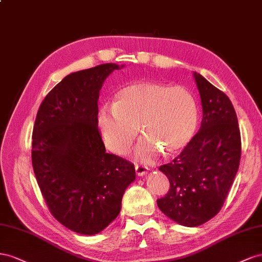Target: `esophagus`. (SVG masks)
Segmentation results:
<instances>
[{"label":"esophagus","instance_id":"1","mask_svg":"<svg viewBox=\"0 0 262 262\" xmlns=\"http://www.w3.org/2000/svg\"><path fill=\"white\" fill-rule=\"evenodd\" d=\"M135 171L138 177H141L148 172V168L145 166H141V164H135Z\"/></svg>","mask_w":262,"mask_h":262}]
</instances>
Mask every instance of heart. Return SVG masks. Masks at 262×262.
Masks as SVG:
<instances>
[{
    "label": "heart",
    "instance_id": "obj_1",
    "mask_svg": "<svg viewBox=\"0 0 262 262\" xmlns=\"http://www.w3.org/2000/svg\"><path fill=\"white\" fill-rule=\"evenodd\" d=\"M99 125L106 147L124 155L138 134L145 136L135 154L150 162L162 150L177 154L190 143L198 126V106L192 94L182 86L139 82L122 88L113 105L100 110Z\"/></svg>",
    "mask_w": 262,
    "mask_h": 262
}]
</instances>
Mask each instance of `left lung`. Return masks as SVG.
<instances>
[{
  "label": "left lung",
  "instance_id": "left-lung-1",
  "mask_svg": "<svg viewBox=\"0 0 262 262\" xmlns=\"http://www.w3.org/2000/svg\"><path fill=\"white\" fill-rule=\"evenodd\" d=\"M203 118L181 154L159 170L170 182L157 200L160 211L183 226L195 227L217 214L233 184L242 156L241 130L228 96L194 72Z\"/></svg>",
  "mask_w": 262,
  "mask_h": 262
}]
</instances>
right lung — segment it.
<instances>
[{"label": "right lung", "mask_w": 262, "mask_h": 262, "mask_svg": "<svg viewBox=\"0 0 262 262\" xmlns=\"http://www.w3.org/2000/svg\"><path fill=\"white\" fill-rule=\"evenodd\" d=\"M115 63L73 72L46 95L33 129L32 163L51 215L82 235L100 233L121 211L135 167L105 152L99 130L100 90Z\"/></svg>", "instance_id": "obj_1"}]
</instances>
